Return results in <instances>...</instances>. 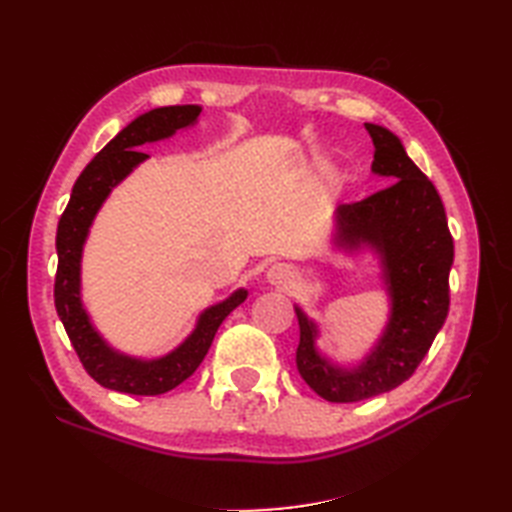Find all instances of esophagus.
I'll list each match as a JSON object with an SVG mask.
<instances>
[{
  "label": "esophagus",
  "mask_w": 512,
  "mask_h": 512,
  "mask_svg": "<svg viewBox=\"0 0 512 512\" xmlns=\"http://www.w3.org/2000/svg\"><path fill=\"white\" fill-rule=\"evenodd\" d=\"M266 279H268V284H273V286H286L292 279V270L286 264H275L266 270Z\"/></svg>",
  "instance_id": "esophagus-1"
}]
</instances>
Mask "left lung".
I'll list each match as a JSON object with an SVG mask.
<instances>
[{
  "label": "left lung",
  "mask_w": 512,
  "mask_h": 512,
  "mask_svg": "<svg viewBox=\"0 0 512 512\" xmlns=\"http://www.w3.org/2000/svg\"><path fill=\"white\" fill-rule=\"evenodd\" d=\"M374 143L372 173L391 184L334 211L332 244L345 255L372 250L389 299V319L361 363L345 367L319 352V325L295 306L297 369L330 402H358L398 387L416 372L449 314L453 237L433 182L413 165L400 138L365 123Z\"/></svg>",
  "instance_id": "left-lung-1"
}]
</instances>
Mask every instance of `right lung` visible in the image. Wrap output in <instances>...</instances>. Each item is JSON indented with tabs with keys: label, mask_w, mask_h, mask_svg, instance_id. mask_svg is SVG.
<instances>
[{
	"label": "right lung",
	"mask_w": 512,
	"mask_h": 512,
	"mask_svg": "<svg viewBox=\"0 0 512 512\" xmlns=\"http://www.w3.org/2000/svg\"><path fill=\"white\" fill-rule=\"evenodd\" d=\"M200 105H169L140 114L125 129H121L88 167L76 178L70 202L57 228V277H54V306L79 354L81 363L96 383L134 396H158L178 387L204 361L213 343V336L222 321L239 303H244L248 290L237 288L231 297L200 312L193 332L176 350L158 358H140L118 352L94 328L81 297V259L88 242L96 213L110 193L149 156L140 145L158 143L171 138L178 129L198 123Z\"/></svg>",
	"instance_id": "obj_1"
}]
</instances>
